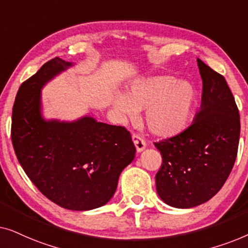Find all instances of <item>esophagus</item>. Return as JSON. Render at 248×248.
Here are the masks:
<instances>
[{
  "label": "esophagus",
  "mask_w": 248,
  "mask_h": 248,
  "mask_svg": "<svg viewBox=\"0 0 248 248\" xmlns=\"http://www.w3.org/2000/svg\"><path fill=\"white\" fill-rule=\"evenodd\" d=\"M132 140H133V143L135 145V148H137L138 152H141L142 150H144L145 145L147 144H145V141L140 137V135L133 134L132 135Z\"/></svg>",
  "instance_id": "esophagus-1"
}]
</instances>
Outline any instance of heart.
I'll return each mask as SVG.
<instances>
[{"mask_svg": "<svg viewBox=\"0 0 248 248\" xmlns=\"http://www.w3.org/2000/svg\"><path fill=\"white\" fill-rule=\"evenodd\" d=\"M195 93L186 81L168 76H155L135 80L126 94L117 93L113 106L122 118H133L138 110H145V124L150 132L161 138L181 133L191 116Z\"/></svg>", "mask_w": 248, "mask_h": 248, "instance_id": "b5f03b06", "label": "heart"}]
</instances>
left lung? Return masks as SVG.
I'll use <instances>...</instances> for the list:
<instances>
[{
	"instance_id": "8db88e82",
	"label": "left lung",
	"mask_w": 248,
	"mask_h": 248,
	"mask_svg": "<svg viewBox=\"0 0 248 248\" xmlns=\"http://www.w3.org/2000/svg\"><path fill=\"white\" fill-rule=\"evenodd\" d=\"M202 78L201 109L175 137L155 142L162 164L155 187L168 205L188 209L220 191L238 151L239 111L226 79L198 59Z\"/></svg>"
}]
</instances>
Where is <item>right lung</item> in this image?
Returning <instances> with one entry per match:
<instances>
[{
    "instance_id": "add662e5",
    "label": "right lung",
    "mask_w": 248,
    "mask_h": 248,
    "mask_svg": "<svg viewBox=\"0 0 248 248\" xmlns=\"http://www.w3.org/2000/svg\"><path fill=\"white\" fill-rule=\"evenodd\" d=\"M72 65L55 57L20 86L11 139L23 170L47 199L64 209L87 211L113 198L122 170L135 157V147L124 126L90 116L74 122L44 120L42 88Z\"/></svg>"
}]
</instances>
